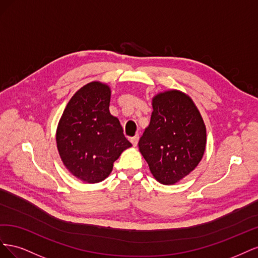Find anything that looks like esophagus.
<instances>
[{
    "label": "esophagus",
    "instance_id": "esophagus-1",
    "mask_svg": "<svg viewBox=\"0 0 258 258\" xmlns=\"http://www.w3.org/2000/svg\"><path fill=\"white\" fill-rule=\"evenodd\" d=\"M130 141H131V143H132V145H137L138 144V142H139V136L137 135V136H135V137H132L131 139H130Z\"/></svg>",
    "mask_w": 258,
    "mask_h": 258
}]
</instances>
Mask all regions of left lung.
<instances>
[{
    "label": "left lung",
    "mask_w": 258,
    "mask_h": 258,
    "mask_svg": "<svg viewBox=\"0 0 258 258\" xmlns=\"http://www.w3.org/2000/svg\"><path fill=\"white\" fill-rule=\"evenodd\" d=\"M148 127L140 138L139 150L154 177L173 185L198 166L205 154L207 131L192 100L179 90L153 98Z\"/></svg>",
    "instance_id": "left-lung-1"
}]
</instances>
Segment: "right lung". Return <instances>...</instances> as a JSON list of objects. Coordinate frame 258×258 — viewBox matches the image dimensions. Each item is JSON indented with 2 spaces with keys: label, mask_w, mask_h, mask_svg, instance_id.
Returning a JSON list of instances; mask_svg holds the SVG:
<instances>
[{
  "label": "right lung",
  "mask_w": 258,
  "mask_h": 258,
  "mask_svg": "<svg viewBox=\"0 0 258 258\" xmlns=\"http://www.w3.org/2000/svg\"><path fill=\"white\" fill-rule=\"evenodd\" d=\"M111 88L91 82L75 92L58 123L56 141L66 168L93 184L105 179L120 154L132 146L110 113Z\"/></svg>",
  "instance_id": "1"
}]
</instances>
